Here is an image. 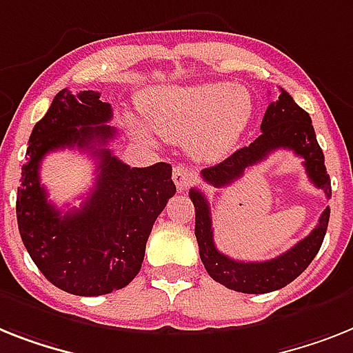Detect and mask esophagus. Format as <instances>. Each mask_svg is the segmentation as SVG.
Masks as SVG:
<instances>
[{"label": "esophagus", "mask_w": 353, "mask_h": 353, "mask_svg": "<svg viewBox=\"0 0 353 353\" xmlns=\"http://www.w3.org/2000/svg\"><path fill=\"white\" fill-rule=\"evenodd\" d=\"M194 180H196V174H194L193 171L188 170V168H183L182 164L174 165L173 182L179 191H185V189H188L189 185L194 182Z\"/></svg>", "instance_id": "esophagus-1"}]
</instances>
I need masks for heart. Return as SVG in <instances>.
<instances>
[{"mask_svg": "<svg viewBox=\"0 0 353 353\" xmlns=\"http://www.w3.org/2000/svg\"><path fill=\"white\" fill-rule=\"evenodd\" d=\"M145 124L126 117V126L144 142L165 141L188 144L202 160L225 157L249 126L254 103L240 84L200 83L185 86H157L139 97Z\"/></svg>", "mask_w": 353, "mask_h": 353, "instance_id": "1", "label": "heart"}]
</instances>
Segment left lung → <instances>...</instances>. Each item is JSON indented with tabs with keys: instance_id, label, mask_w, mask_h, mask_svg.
Returning a JSON list of instances; mask_svg holds the SVG:
<instances>
[{
	"instance_id": "1",
	"label": "left lung",
	"mask_w": 353,
	"mask_h": 353,
	"mask_svg": "<svg viewBox=\"0 0 353 353\" xmlns=\"http://www.w3.org/2000/svg\"><path fill=\"white\" fill-rule=\"evenodd\" d=\"M269 104L261 121V135L245 148H240L223 162L202 170V179L214 188H225L243 176L247 168L260 164L276 150H290L303 159V165L310 182L332 198L330 176L325 168V155L317 144L312 121L303 108L285 90ZM194 203V236H196L200 260L214 281L243 294H265L283 288L298 278L316 258L327 234L330 208L323 211L314 231L298 241L292 249L267 261H238L222 254L212 240L211 208L200 189L189 191Z\"/></svg>"
}]
</instances>
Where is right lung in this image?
<instances>
[{"instance_id": "add662e5", "label": "right lung", "mask_w": 353, "mask_h": 353, "mask_svg": "<svg viewBox=\"0 0 353 353\" xmlns=\"http://www.w3.org/2000/svg\"><path fill=\"white\" fill-rule=\"evenodd\" d=\"M112 106L95 90H61L28 139L16 214L28 254L45 278L75 296H103L139 274L157 216L176 193L171 165L130 168L108 150L117 131ZM77 147L98 160V180L81 210L63 213L40 185L50 150Z\"/></svg>"}]
</instances>
